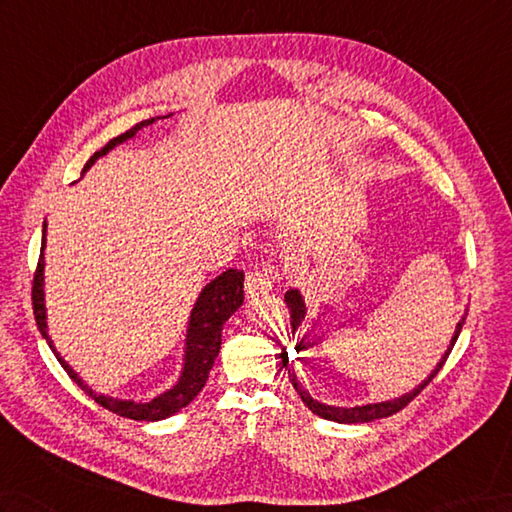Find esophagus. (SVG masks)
I'll return each mask as SVG.
<instances>
[{"label":"esophagus","mask_w":512,"mask_h":512,"mask_svg":"<svg viewBox=\"0 0 512 512\" xmlns=\"http://www.w3.org/2000/svg\"><path fill=\"white\" fill-rule=\"evenodd\" d=\"M272 283H275V275L268 270H251L246 272V294L248 296H259L272 290Z\"/></svg>","instance_id":"1"}]
</instances>
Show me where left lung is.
<instances>
[{
	"label": "left lung",
	"mask_w": 512,
	"mask_h": 512,
	"mask_svg": "<svg viewBox=\"0 0 512 512\" xmlns=\"http://www.w3.org/2000/svg\"><path fill=\"white\" fill-rule=\"evenodd\" d=\"M285 303H288V310H290V327H292V336L296 334V331H299V327H301V323L305 320V314H307V307H305V301H303V296H301V292L296 290V288H290L288 292H285ZM462 325H465V316H462V320L460 323L456 325V331H454V338H451V342H449V347H447V351H445V355L441 358V362L436 364V368L434 371L430 373V377L427 379H423V382L414 388L412 392H406V395H401V397H397V399H390V401H379V403H366V406H355V408H338V406H327V403H320V401H316L310 392H307L303 386H301V382L299 379H296V375H294V371H292V364H290V360H288V351H281V366L285 368V371H288V375H290V382H292V386H294V390L299 392V397L303 399V403L307 408H310L314 414H318L320 419H327V421H336V423H368V421H375V419H384V417H390V414H395V412H399L401 408H406L408 403L419 395V392L432 382V379L438 375V371H441L443 368V364H445V360H447V355L451 353V349H454V344H456V340H458V336H460V329H462ZM303 349V340L299 342V351Z\"/></svg>",
	"instance_id": "left-lung-1"
}]
</instances>
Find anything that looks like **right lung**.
<instances>
[{"label":"right lung","instance_id":"1","mask_svg":"<svg viewBox=\"0 0 512 512\" xmlns=\"http://www.w3.org/2000/svg\"><path fill=\"white\" fill-rule=\"evenodd\" d=\"M154 124L152 120L141 122L137 126H133L130 130H126L124 135L111 139L102 150H98L93 157L87 161L85 174L91 165L98 161L100 157H104L106 152L113 150L115 146L124 144L126 139H133L141 128ZM45 231L47 224L43 222V242H41V257L37 264V272H34V281H32V307H34V320H37L41 336L50 344V349L54 351L56 360L61 362V366L67 371V375L74 379V382L87 392V395L100 403L102 408L111 410L115 414H120L124 419H133V421H161L168 419L172 414L181 412L185 406H189L196 399L198 392L202 390V386L207 384L209 379V371L213 362H216L218 353H220V344H222V325L227 323L231 318V314L237 312V307L244 303V272L229 268L227 272H222L220 277L213 279L211 283H207L202 288L200 296L194 303L192 316H189V325H187V338H185V362H183V371L178 382L170 388L161 392L159 397H154L148 403H137V401H126V399H115V397H106V395H95V392L82 382L78 377V373H74L61 355L56 353L52 338L47 336V316H45V292H43V248H45Z\"/></svg>","mask_w":512,"mask_h":512}]
</instances>
